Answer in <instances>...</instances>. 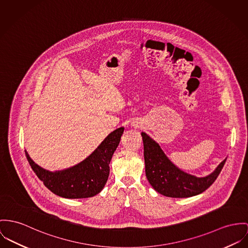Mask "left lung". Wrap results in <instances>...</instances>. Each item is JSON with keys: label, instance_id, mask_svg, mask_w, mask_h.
<instances>
[{"label": "left lung", "instance_id": "8db88e82", "mask_svg": "<svg viewBox=\"0 0 248 248\" xmlns=\"http://www.w3.org/2000/svg\"><path fill=\"white\" fill-rule=\"evenodd\" d=\"M143 140L146 177L155 191L173 198H186L206 191L218 177L227 158L210 174L198 177L175 166L160 148L159 144L144 132Z\"/></svg>", "mask_w": 248, "mask_h": 248}]
</instances>
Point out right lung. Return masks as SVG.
Returning a JSON list of instances; mask_svg holds the SVG:
<instances>
[{
  "label": "right lung",
  "instance_id": "add662e5",
  "mask_svg": "<svg viewBox=\"0 0 248 248\" xmlns=\"http://www.w3.org/2000/svg\"><path fill=\"white\" fill-rule=\"evenodd\" d=\"M124 127L108 134L93 152L77 165L51 171L40 167L25 150L26 158L45 187L58 196L70 199L93 197L102 191L109 175V163Z\"/></svg>",
  "mask_w": 248,
  "mask_h": 248
}]
</instances>
